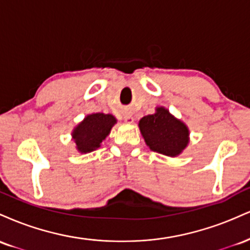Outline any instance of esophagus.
I'll use <instances>...</instances> for the list:
<instances>
[{
  "mask_svg": "<svg viewBox=\"0 0 250 250\" xmlns=\"http://www.w3.org/2000/svg\"><path fill=\"white\" fill-rule=\"evenodd\" d=\"M125 121L128 122V123H131V122L134 121L133 116H131L130 114H125Z\"/></svg>",
  "mask_w": 250,
  "mask_h": 250,
  "instance_id": "esophagus-1",
  "label": "esophagus"
}]
</instances>
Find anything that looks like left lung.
<instances>
[{"mask_svg":"<svg viewBox=\"0 0 250 250\" xmlns=\"http://www.w3.org/2000/svg\"><path fill=\"white\" fill-rule=\"evenodd\" d=\"M139 127L148 147L156 153L173 157L188 145V128L162 107L153 115L142 117Z\"/></svg>","mask_w":250,"mask_h":250,"instance_id":"1","label":"left lung"}]
</instances>
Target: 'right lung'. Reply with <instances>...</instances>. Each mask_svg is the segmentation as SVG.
Wrapping results in <instances>:
<instances>
[{
	"instance_id": "obj_1",
	"label": "right lung",
	"mask_w": 250,
	"mask_h": 250,
	"mask_svg": "<svg viewBox=\"0 0 250 250\" xmlns=\"http://www.w3.org/2000/svg\"><path fill=\"white\" fill-rule=\"evenodd\" d=\"M115 123L116 119L110 114L96 113L88 115L73 133L77 149L81 153L95 150L110 133V129Z\"/></svg>"
}]
</instances>
